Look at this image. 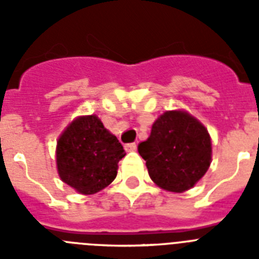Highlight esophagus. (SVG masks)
I'll use <instances>...</instances> for the list:
<instances>
[{"mask_svg":"<svg viewBox=\"0 0 259 259\" xmlns=\"http://www.w3.org/2000/svg\"><path fill=\"white\" fill-rule=\"evenodd\" d=\"M124 149L127 150V152H135V150L137 149V145L135 143H128L124 145Z\"/></svg>","mask_w":259,"mask_h":259,"instance_id":"esophagus-1","label":"esophagus"}]
</instances>
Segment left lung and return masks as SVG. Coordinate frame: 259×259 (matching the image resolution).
Wrapping results in <instances>:
<instances>
[{
	"label": "left lung",
	"instance_id": "left-lung-1",
	"mask_svg": "<svg viewBox=\"0 0 259 259\" xmlns=\"http://www.w3.org/2000/svg\"><path fill=\"white\" fill-rule=\"evenodd\" d=\"M150 179L170 192L192 188L211 162L207 130L185 111H166L154 122L150 136L137 146Z\"/></svg>",
	"mask_w": 259,
	"mask_h": 259
}]
</instances>
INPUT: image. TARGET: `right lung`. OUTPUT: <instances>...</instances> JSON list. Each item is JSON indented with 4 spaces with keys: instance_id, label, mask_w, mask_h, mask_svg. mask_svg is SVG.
Here are the masks:
<instances>
[{
    "instance_id": "1",
    "label": "right lung",
    "mask_w": 259,
    "mask_h": 259,
    "mask_svg": "<svg viewBox=\"0 0 259 259\" xmlns=\"http://www.w3.org/2000/svg\"><path fill=\"white\" fill-rule=\"evenodd\" d=\"M125 155L122 144L96 115L79 116L57 143L61 179L81 194H93L115 179L118 162Z\"/></svg>"
}]
</instances>
